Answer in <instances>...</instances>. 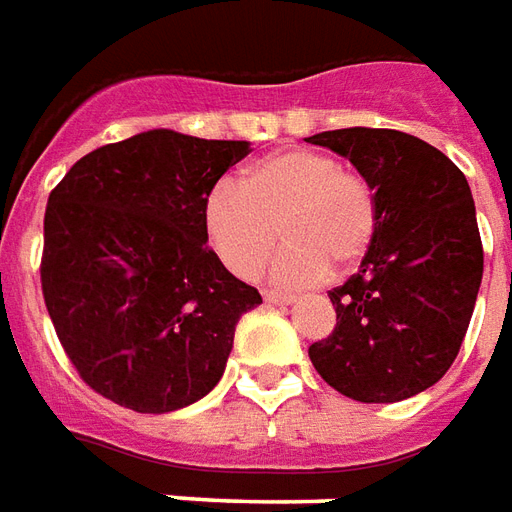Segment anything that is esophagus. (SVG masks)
<instances>
[{
	"instance_id": "esophagus-1",
	"label": "esophagus",
	"mask_w": 512,
	"mask_h": 512,
	"mask_svg": "<svg viewBox=\"0 0 512 512\" xmlns=\"http://www.w3.org/2000/svg\"><path fill=\"white\" fill-rule=\"evenodd\" d=\"M263 298H266V304H276V306H287L295 301V295H287V293H263Z\"/></svg>"
}]
</instances>
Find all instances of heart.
<instances>
[{
	"instance_id": "heart-1",
	"label": "heart",
	"mask_w": 512,
	"mask_h": 512,
	"mask_svg": "<svg viewBox=\"0 0 512 512\" xmlns=\"http://www.w3.org/2000/svg\"><path fill=\"white\" fill-rule=\"evenodd\" d=\"M380 206L369 181L312 149L274 151L252 162L236 184H217L203 203V230L222 266L238 279L274 263L279 285L304 287L347 271L372 249Z\"/></svg>"
}]
</instances>
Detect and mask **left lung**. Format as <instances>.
I'll use <instances>...</instances> for the list:
<instances>
[{"instance_id":"8db88e82","label":"left lung","mask_w":512,"mask_h":512,"mask_svg":"<svg viewBox=\"0 0 512 512\" xmlns=\"http://www.w3.org/2000/svg\"><path fill=\"white\" fill-rule=\"evenodd\" d=\"M306 140L350 160L380 206L358 274L328 293L336 328L309 358L333 391L363 404L418 396L456 361L483 279L467 179L442 151L399 130L350 127Z\"/></svg>"}]
</instances>
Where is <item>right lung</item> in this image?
<instances>
[{"instance_id": "add662e5", "label": "right lung", "mask_w": 512, "mask_h": 512, "mask_svg": "<svg viewBox=\"0 0 512 512\" xmlns=\"http://www.w3.org/2000/svg\"><path fill=\"white\" fill-rule=\"evenodd\" d=\"M246 140L138 132L94 149L48 198L43 298L83 382L135 412L214 391L241 314L263 304L206 246L203 203Z\"/></svg>"}]
</instances>
